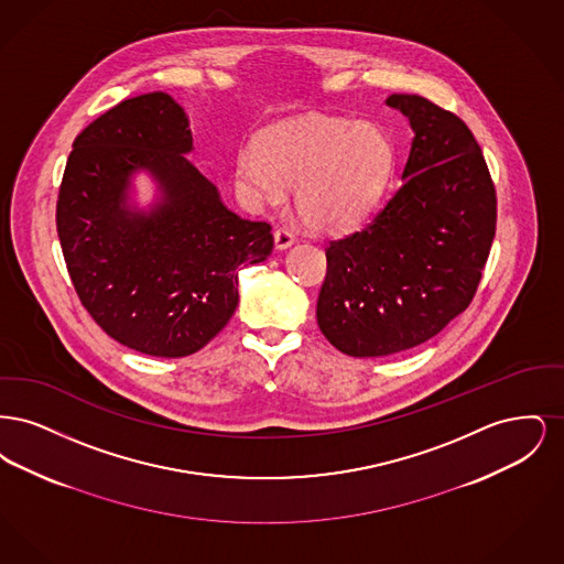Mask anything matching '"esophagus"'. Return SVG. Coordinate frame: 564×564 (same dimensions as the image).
Segmentation results:
<instances>
[{"instance_id":"esophagus-1","label":"esophagus","mask_w":564,"mask_h":564,"mask_svg":"<svg viewBox=\"0 0 564 564\" xmlns=\"http://www.w3.org/2000/svg\"><path fill=\"white\" fill-rule=\"evenodd\" d=\"M295 241L294 232L288 228H276L274 230V247L276 249H288Z\"/></svg>"}]
</instances>
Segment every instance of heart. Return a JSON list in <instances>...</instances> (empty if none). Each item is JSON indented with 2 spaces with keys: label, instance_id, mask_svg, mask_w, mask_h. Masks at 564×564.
<instances>
[{
  "label": "heart",
  "instance_id": "heart-1",
  "mask_svg": "<svg viewBox=\"0 0 564 564\" xmlns=\"http://www.w3.org/2000/svg\"><path fill=\"white\" fill-rule=\"evenodd\" d=\"M393 164V143L380 127L311 116L245 148L235 177L249 200L264 205H281L295 188V209L311 228L340 232L372 212Z\"/></svg>",
  "mask_w": 564,
  "mask_h": 564
}]
</instances>
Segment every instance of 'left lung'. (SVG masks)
Segmentation results:
<instances>
[{
	"label": "left lung",
	"instance_id": "left-lung-1",
	"mask_svg": "<svg viewBox=\"0 0 564 564\" xmlns=\"http://www.w3.org/2000/svg\"><path fill=\"white\" fill-rule=\"evenodd\" d=\"M414 139L402 186L357 232L329 241L317 300L323 336L350 357H384L440 334L474 300L497 226L482 150L453 111L391 95Z\"/></svg>",
	"mask_w": 564,
	"mask_h": 564
}]
</instances>
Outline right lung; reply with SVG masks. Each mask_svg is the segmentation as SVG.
Masks as SVG:
<instances>
[{"label":"right lung","mask_w":564,"mask_h":564,"mask_svg":"<svg viewBox=\"0 0 564 564\" xmlns=\"http://www.w3.org/2000/svg\"><path fill=\"white\" fill-rule=\"evenodd\" d=\"M186 111L166 93L108 109L82 131L56 200V232L82 306L129 349L186 357L215 338L239 304V267L264 262L270 224L232 214L186 159ZM145 170L162 196L128 205Z\"/></svg>","instance_id":"add662e5"}]
</instances>
